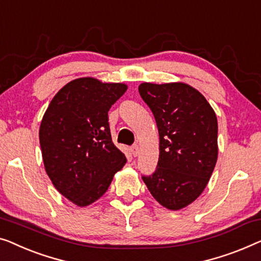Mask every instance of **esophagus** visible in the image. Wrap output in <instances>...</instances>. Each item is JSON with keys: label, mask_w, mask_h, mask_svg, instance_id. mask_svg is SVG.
Returning a JSON list of instances; mask_svg holds the SVG:
<instances>
[{"label": "esophagus", "mask_w": 261, "mask_h": 261, "mask_svg": "<svg viewBox=\"0 0 261 261\" xmlns=\"http://www.w3.org/2000/svg\"><path fill=\"white\" fill-rule=\"evenodd\" d=\"M130 153H132V155H133V156H138L139 155V147L137 145L132 147Z\"/></svg>", "instance_id": "1"}]
</instances>
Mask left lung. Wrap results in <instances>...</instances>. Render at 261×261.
I'll return each instance as SVG.
<instances>
[{
	"instance_id": "8db88e82",
	"label": "left lung",
	"mask_w": 261,
	"mask_h": 261,
	"mask_svg": "<svg viewBox=\"0 0 261 261\" xmlns=\"http://www.w3.org/2000/svg\"><path fill=\"white\" fill-rule=\"evenodd\" d=\"M139 93L160 137L155 172L142 180L160 205L181 210L202 193L217 164V115L201 93L182 82H145Z\"/></svg>"
}]
</instances>
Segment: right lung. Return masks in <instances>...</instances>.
<instances>
[{"instance_id": "1", "label": "right lung", "mask_w": 261, "mask_h": 261, "mask_svg": "<svg viewBox=\"0 0 261 261\" xmlns=\"http://www.w3.org/2000/svg\"><path fill=\"white\" fill-rule=\"evenodd\" d=\"M124 84L94 77L70 81L53 97L40 126L44 168L56 190L76 206L102 196L127 159L112 141L108 111Z\"/></svg>"}]
</instances>
